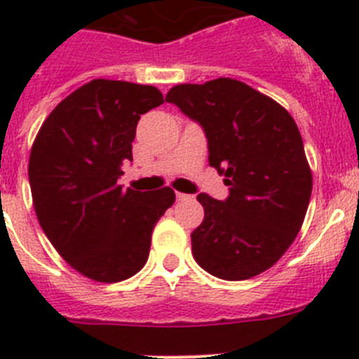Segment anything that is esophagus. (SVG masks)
<instances>
[{
  "instance_id": "esophagus-1",
  "label": "esophagus",
  "mask_w": 359,
  "mask_h": 359,
  "mask_svg": "<svg viewBox=\"0 0 359 359\" xmlns=\"http://www.w3.org/2000/svg\"><path fill=\"white\" fill-rule=\"evenodd\" d=\"M176 198H177V201H185V199H190V198H192V196L182 194V192H176Z\"/></svg>"
}]
</instances>
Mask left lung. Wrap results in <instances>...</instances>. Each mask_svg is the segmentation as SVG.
Instances as JSON below:
<instances>
[{
  "label": "left lung",
  "mask_w": 359,
  "mask_h": 359,
  "mask_svg": "<svg viewBox=\"0 0 359 359\" xmlns=\"http://www.w3.org/2000/svg\"><path fill=\"white\" fill-rule=\"evenodd\" d=\"M165 100L201 126L208 163L230 187L224 201L198 196L205 219L190 236L196 262L223 280L262 273L300 231L313 190L297 123L273 98L233 79L177 84Z\"/></svg>",
  "instance_id": "obj_1"
}]
</instances>
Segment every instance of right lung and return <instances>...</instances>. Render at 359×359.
<instances>
[{"instance_id": "obj_1", "label": "right lung", "mask_w": 359, "mask_h": 359, "mask_svg": "<svg viewBox=\"0 0 359 359\" xmlns=\"http://www.w3.org/2000/svg\"><path fill=\"white\" fill-rule=\"evenodd\" d=\"M163 104L154 86L95 79L66 97L41 126L28 161L41 228L72 268L120 282L147 262L152 228L176 194L123 190L140 115Z\"/></svg>"}]
</instances>
